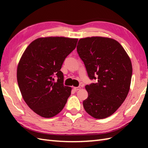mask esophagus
I'll list each match as a JSON object with an SVG mask.
<instances>
[{
  "label": "esophagus",
  "mask_w": 148,
  "mask_h": 148,
  "mask_svg": "<svg viewBox=\"0 0 148 148\" xmlns=\"http://www.w3.org/2000/svg\"><path fill=\"white\" fill-rule=\"evenodd\" d=\"M81 89V87L80 86H78V87H74V90L75 91H78L79 90Z\"/></svg>",
  "instance_id": "esophagus-1"
}]
</instances>
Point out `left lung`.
<instances>
[{"label": "left lung", "mask_w": 148, "mask_h": 148, "mask_svg": "<svg viewBox=\"0 0 148 148\" xmlns=\"http://www.w3.org/2000/svg\"><path fill=\"white\" fill-rule=\"evenodd\" d=\"M77 51L91 79L86 85L88 97L83 107L96 119L109 117L127 98L130 90L132 66L127 52L117 40L103 37L80 39Z\"/></svg>", "instance_id": "8db88e82"}]
</instances>
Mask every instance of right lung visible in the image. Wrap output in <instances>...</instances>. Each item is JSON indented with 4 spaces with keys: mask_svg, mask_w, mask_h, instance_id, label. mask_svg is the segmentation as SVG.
Wrapping results in <instances>:
<instances>
[{
    "mask_svg": "<svg viewBox=\"0 0 148 148\" xmlns=\"http://www.w3.org/2000/svg\"><path fill=\"white\" fill-rule=\"evenodd\" d=\"M77 39L40 37L28 46L18 63L17 81L25 102L36 114L49 118L64 109L71 93L60 71ZM58 77L55 82L54 77Z\"/></svg>",
    "mask_w": 148,
    "mask_h": 148,
    "instance_id": "right-lung-1",
    "label": "right lung"
}]
</instances>
